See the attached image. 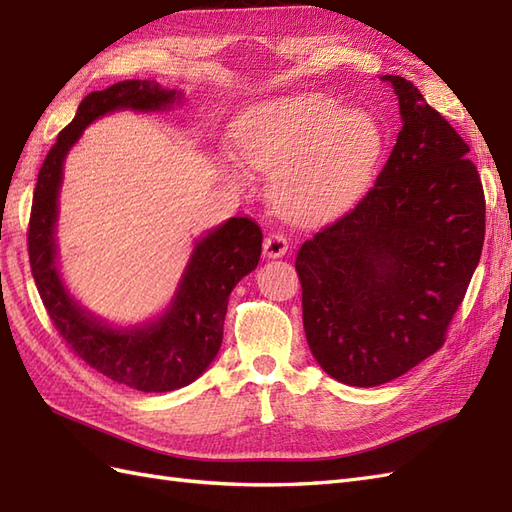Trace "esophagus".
Wrapping results in <instances>:
<instances>
[{"label": "esophagus", "mask_w": 512, "mask_h": 512, "mask_svg": "<svg viewBox=\"0 0 512 512\" xmlns=\"http://www.w3.org/2000/svg\"><path fill=\"white\" fill-rule=\"evenodd\" d=\"M287 248H290V244H287L283 233H268L264 238V255L266 257H283L287 253Z\"/></svg>", "instance_id": "obj_1"}]
</instances>
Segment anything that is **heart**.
Listing matches in <instances>:
<instances>
[{"instance_id":"1","label":"heart","mask_w":512,"mask_h":512,"mask_svg":"<svg viewBox=\"0 0 512 512\" xmlns=\"http://www.w3.org/2000/svg\"><path fill=\"white\" fill-rule=\"evenodd\" d=\"M383 129L368 110L303 93L264 101L235 136L240 160L274 173V201L296 220L342 214L368 190L383 155Z\"/></svg>"}]
</instances>
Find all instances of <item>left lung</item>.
<instances>
[{"label": "left lung", "mask_w": 512, "mask_h": 512, "mask_svg": "<svg viewBox=\"0 0 512 512\" xmlns=\"http://www.w3.org/2000/svg\"><path fill=\"white\" fill-rule=\"evenodd\" d=\"M402 129L374 188L300 246L307 344L320 368L376 387L422 363L461 307L484 242V192L469 147L400 75Z\"/></svg>", "instance_id": "obj_1"}]
</instances>
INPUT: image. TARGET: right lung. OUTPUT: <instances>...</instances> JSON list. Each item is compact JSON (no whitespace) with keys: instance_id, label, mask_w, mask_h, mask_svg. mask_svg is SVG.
I'll return each instance as SVG.
<instances>
[{"instance_id":"obj_1","label":"right lung","mask_w":512,"mask_h":512,"mask_svg":"<svg viewBox=\"0 0 512 512\" xmlns=\"http://www.w3.org/2000/svg\"><path fill=\"white\" fill-rule=\"evenodd\" d=\"M181 99L153 80H125L82 99L38 170L28 227L30 268L56 331L90 368L144 393H162L196 381L222 344L229 294L255 270L261 229L251 218H229L194 246L179 290L164 316L134 329H112L75 303L56 266V218L62 164L82 131L114 110L155 112Z\"/></svg>"}]
</instances>
